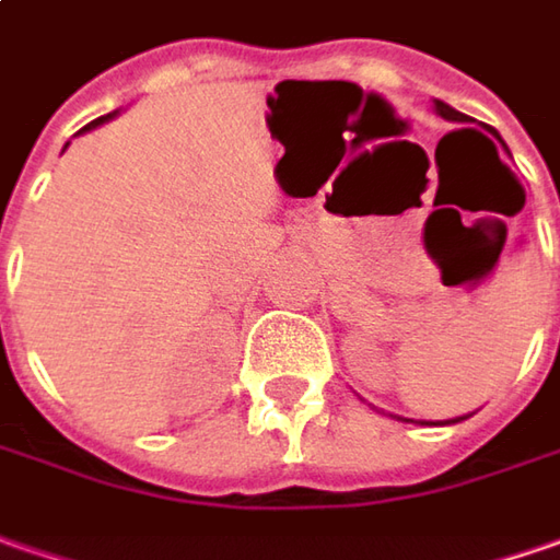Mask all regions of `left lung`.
<instances>
[{
    "instance_id": "1",
    "label": "left lung",
    "mask_w": 560,
    "mask_h": 560,
    "mask_svg": "<svg viewBox=\"0 0 560 560\" xmlns=\"http://www.w3.org/2000/svg\"><path fill=\"white\" fill-rule=\"evenodd\" d=\"M435 112H439L442 118H448V121H467V115H464V112L451 109L448 103H442V100H435ZM467 131H470V128H467ZM489 131H492V128H489ZM476 135H479V131H476ZM492 135H495V140L504 147V140L499 137V131H492ZM479 137H486V135H479ZM486 140H489V137H486ZM489 143H492V140H489ZM492 147H495V143H492ZM457 420H464V417H457ZM457 420H451V423H457Z\"/></svg>"
}]
</instances>
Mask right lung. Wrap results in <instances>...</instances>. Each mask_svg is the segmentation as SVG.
Wrapping results in <instances>:
<instances>
[{
  "instance_id": "add662e5",
  "label": "right lung",
  "mask_w": 560,
  "mask_h": 560,
  "mask_svg": "<svg viewBox=\"0 0 560 560\" xmlns=\"http://www.w3.org/2000/svg\"><path fill=\"white\" fill-rule=\"evenodd\" d=\"M112 115H115V112H112ZM112 115H103V118H96V121H90V125H86L84 131H90V128H96V125H103V121H109Z\"/></svg>"
}]
</instances>
